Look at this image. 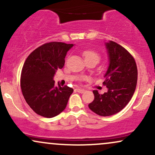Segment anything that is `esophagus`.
I'll use <instances>...</instances> for the list:
<instances>
[{
	"mask_svg": "<svg viewBox=\"0 0 155 155\" xmlns=\"http://www.w3.org/2000/svg\"><path fill=\"white\" fill-rule=\"evenodd\" d=\"M76 90L78 92H79V93H83V92L85 91V90H84V89H81V88H76Z\"/></svg>",
	"mask_w": 155,
	"mask_h": 155,
	"instance_id": "34e87169",
	"label": "esophagus"
}]
</instances>
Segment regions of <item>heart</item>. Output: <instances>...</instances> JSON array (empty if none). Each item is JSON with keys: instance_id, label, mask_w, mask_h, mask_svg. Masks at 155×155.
Segmentation results:
<instances>
[{"instance_id": "heart-1", "label": "heart", "mask_w": 155, "mask_h": 155, "mask_svg": "<svg viewBox=\"0 0 155 155\" xmlns=\"http://www.w3.org/2000/svg\"><path fill=\"white\" fill-rule=\"evenodd\" d=\"M84 57L85 60L87 59H95L98 62L99 59H100V57H99L98 54L97 52L94 51H85L83 53Z\"/></svg>"}]
</instances>
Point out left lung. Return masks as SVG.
Wrapping results in <instances>:
<instances>
[{
  "instance_id": "left-lung-1",
  "label": "left lung",
  "mask_w": 155,
  "mask_h": 155,
  "mask_svg": "<svg viewBox=\"0 0 155 155\" xmlns=\"http://www.w3.org/2000/svg\"><path fill=\"white\" fill-rule=\"evenodd\" d=\"M108 66L104 84L108 91L100 95L93 90L94 101L90 109L102 117L115 114L127 106L132 98L137 84L138 71L136 61L130 53L116 42L105 43Z\"/></svg>"
}]
</instances>
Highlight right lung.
<instances>
[{
  "mask_svg": "<svg viewBox=\"0 0 155 155\" xmlns=\"http://www.w3.org/2000/svg\"><path fill=\"white\" fill-rule=\"evenodd\" d=\"M74 44L50 42L35 49L22 67L20 86L27 104L40 116L51 118L65 109L74 92L68 86H55L58 69L65 64L68 51Z\"/></svg>",
  "mask_w": 155,
  "mask_h": 155,
  "instance_id": "add662e5",
  "label": "right lung"
}]
</instances>
